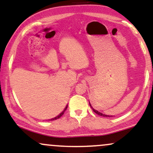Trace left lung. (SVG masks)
I'll list each match as a JSON object with an SVG mask.
<instances>
[{
  "mask_svg": "<svg viewBox=\"0 0 153 153\" xmlns=\"http://www.w3.org/2000/svg\"><path fill=\"white\" fill-rule=\"evenodd\" d=\"M90 106H91V108H92V109H93V111H94L95 112V113L96 114H97L98 115H100V116H102V117H111V116H108V115H105V114H101V113H100V112H99L98 111H96V110H95L94 108H93L92 106H91V103H90Z\"/></svg>",
  "mask_w": 153,
  "mask_h": 153,
  "instance_id": "8db88e82",
  "label": "left lung"
}]
</instances>
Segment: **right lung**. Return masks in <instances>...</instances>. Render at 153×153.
I'll use <instances>...</instances> for the list:
<instances>
[{"label": "right lung", "instance_id": "1", "mask_svg": "<svg viewBox=\"0 0 153 153\" xmlns=\"http://www.w3.org/2000/svg\"><path fill=\"white\" fill-rule=\"evenodd\" d=\"M67 108H68V106H66V107H65V110H64V111H63L62 112V113H61V114H59L58 116H57V117H54V118H53V119H50V121H52V120H54V119H59V117H62V116L63 115V114H64L65 111V110L67 109Z\"/></svg>", "mask_w": 153, "mask_h": 153}]
</instances>
